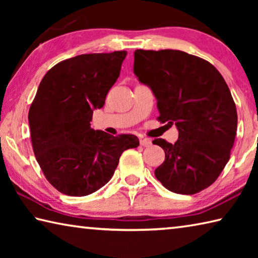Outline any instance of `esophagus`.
I'll return each instance as SVG.
<instances>
[{
  "label": "esophagus",
  "mask_w": 258,
  "mask_h": 258,
  "mask_svg": "<svg viewBox=\"0 0 258 258\" xmlns=\"http://www.w3.org/2000/svg\"><path fill=\"white\" fill-rule=\"evenodd\" d=\"M140 145H141L142 147H150L152 145L151 140L150 139H141V141H140Z\"/></svg>",
  "instance_id": "esophagus-1"
}]
</instances>
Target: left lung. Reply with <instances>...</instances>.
Here are the masks:
<instances>
[{
  "label": "left lung",
  "instance_id": "obj_1",
  "mask_svg": "<svg viewBox=\"0 0 258 258\" xmlns=\"http://www.w3.org/2000/svg\"><path fill=\"white\" fill-rule=\"evenodd\" d=\"M134 74L157 99L160 123L175 124L177 141L155 175L166 189L195 195L220 176L230 159L238 116L223 76L211 62L178 50H135Z\"/></svg>",
  "mask_w": 258,
  "mask_h": 258
}]
</instances>
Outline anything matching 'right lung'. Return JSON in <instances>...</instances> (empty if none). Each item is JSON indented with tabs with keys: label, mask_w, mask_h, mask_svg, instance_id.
I'll list each match as a JSON object with an SVG mask.
<instances>
[{
	"label": "right lung",
	"mask_w": 258,
	"mask_h": 258,
	"mask_svg": "<svg viewBox=\"0 0 258 258\" xmlns=\"http://www.w3.org/2000/svg\"><path fill=\"white\" fill-rule=\"evenodd\" d=\"M127 52L81 54L45 74L29 108L30 139L46 180L61 194L83 197L109 182L120 155L139 146L132 134L91 128L94 109L119 77Z\"/></svg>",
	"instance_id": "1"
}]
</instances>
